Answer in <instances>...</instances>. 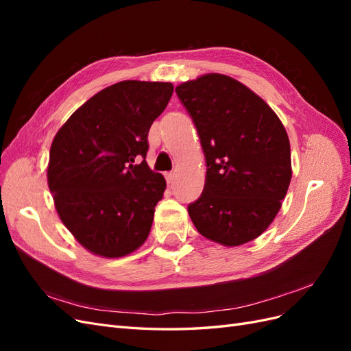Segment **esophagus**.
<instances>
[{
  "label": "esophagus",
  "instance_id": "esophagus-1",
  "mask_svg": "<svg viewBox=\"0 0 351 351\" xmlns=\"http://www.w3.org/2000/svg\"><path fill=\"white\" fill-rule=\"evenodd\" d=\"M165 178H167L168 184H173L174 180H176V173H167V174H165Z\"/></svg>",
  "mask_w": 351,
  "mask_h": 351
}]
</instances>
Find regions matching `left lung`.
Instances as JSON below:
<instances>
[{
    "label": "left lung",
    "instance_id": "8db88e82",
    "mask_svg": "<svg viewBox=\"0 0 351 351\" xmlns=\"http://www.w3.org/2000/svg\"><path fill=\"white\" fill-rule=\"evenodd\" d=\"M206 159L200 197L187 206L202 236L222 246L259 237L291 182L290 141L269 105L243 83L210 73L176 88Z\"/></svg>",
    "mask_w": 351,
    "mask_h": 351
}]
</instances>
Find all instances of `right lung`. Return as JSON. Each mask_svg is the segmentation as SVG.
<instances>
[{
  "instance_id": "right-lung-1",
  "label": "right lung",
  "mask_w": 351,
  "mask_h": 351,
  "mask_svg": "<svg viewBox=\"0 0 351 351\" xmlns=\"http://www.w3.org/2000/svg\"><path fill=\"white\" fill-rule=\"evenodd\" d=\"M174 86L124 80L71 114L49 151L48 186L58 215L93 254L125 256L149 236L167 187L145 161L147 133Z\"/></svg>"
}]
</instances>
